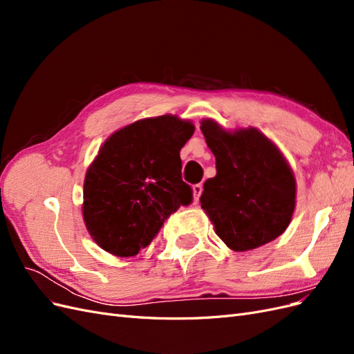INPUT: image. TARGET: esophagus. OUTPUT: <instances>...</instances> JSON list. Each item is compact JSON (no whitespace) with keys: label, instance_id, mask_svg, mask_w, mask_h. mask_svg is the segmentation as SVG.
Returning a JSON list of instances; mask_svg holds the SVG:
<instances>
[{"label":"esophagus","instance_id":"obj_1","mask_svg":"<svg viewBox=\"0 0 354 354\" xmlns=\"http://www.w3.org/2000/svg\"><path fill=\"white\" fill-rule=\"evenodd\" d=\"M194 198H195V202H198L199 201V198H201V194H202V185H195L194 187Z\"/></svg>","mask_w":354,"mask_h":354}]
</instances>
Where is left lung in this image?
<instances>
[{
	"label": "left lung",
	"mask_w": 354,
	"mask_h": 354,
	"mask_svg": "<svg viewBox=\"0 0 354 354\" xmlns=\"http://www.w3.org/2000/svg\"><path fill=\"white\" fill-rule=\"evenodd\" d=\"M201 130L217 168L203 183L201 207L218 238L233 251H250L281 236L291 223L297 189L279 149L255 128L230 133L203 120Z\"/></svg>",
	"instance_id": "8db88e82"
}]
</instances>
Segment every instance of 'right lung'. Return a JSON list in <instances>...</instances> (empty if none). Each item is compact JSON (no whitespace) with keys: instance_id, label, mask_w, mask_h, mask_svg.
I'll list each match as a JSON object with an SVG mask.
<instances>
[{"instance_id":"1","label":"right lung","mask_w":354,"mask_h":354,"mask_svg":"<svg viewBox=\"0 0 354 354\" xmlns=\"http://www.w3.org/2000/svg\"><path fill=\"white\" fill-rule=\"evenodd\" d=\"M195 131L173 115L136 121L100 147L84 180L82 216L91 238L116 257H133L165 220L194 199L181 180L180 151Z\"/></svg>"}]
</instances>
